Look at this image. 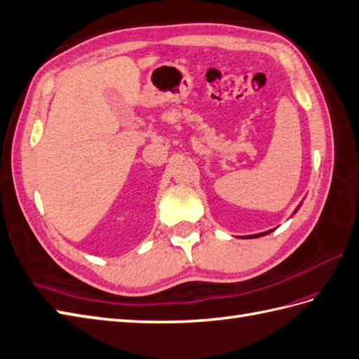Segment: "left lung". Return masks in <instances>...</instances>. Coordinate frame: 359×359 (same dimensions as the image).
Segmentation results:
<instances>
[{
	"label": "left lung",
	"instance_id": "8db88e82",
	"mask_svg": "<svg viewBox=\"0 0 359 359\" xmlns=\"http://www.w3.org/2000/svg\"><path fill=\"white\" fill-rule=\"evenodd\" d=\"M271 231H266V233H260V234H255V236H250V238H259V236H264V234H268Z\"/></svg>",
	"mask_w": 359,
	"mask_h": 359
}]
</instances>
